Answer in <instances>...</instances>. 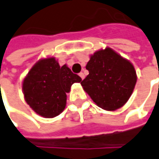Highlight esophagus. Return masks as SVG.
<instances>
[{
	"mask_svg": "<svg viewBox=\"0 0 159 159\" xmlns=\"http://www.w3.org/2000/svg\"><path fill=\"white\" fill-rule=\"evenodd\" d=\"M79 76H80V77H81V78H82V79H83V80L84 79V77H85V75H84V73H82V72H81V73H80V74H79Z\"/></svg>",
	"mask_w": 159,
	"mask_h": 159,
	"instance_id": "1",
	"label": "esophagus"
}]
</instances>
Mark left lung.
<instances>
[{"label": "left lung", "mask_w": 159, "mask_h": 159, "mask_svg": "<svg viewBox=\"0 0 159 159\" xmlns=\"http://www.w3.org/2000/svg\"><path fill=\"white\" fill-rule=\"evenodd\" d=\"M86 69L89 75L81 84L98 107L114 111L127 102L137 82L134 66L128 59L106 47L90 56Z\"/></svg>", "instance_id": "1"}]
</instances>
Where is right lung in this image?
<instances>
[{
	"label": "right lung",
	"mask_w": 159,
	"mask_h": 159,
	"mask_svg": "<svg viewBox=\"0 0 159 159\" xmlns=\"http://www.w3.org/2000/svg\"><path fill=\"white\" fill-rule=\"evenodd\" d=\"M79 75L66 66H60L54 57L38 60L22 83L25 102L39 116L52 118L66 107V93L73 84L81 83Z\"/></svg>",
	"instance_id": "add662e5"
}]
</instances>
